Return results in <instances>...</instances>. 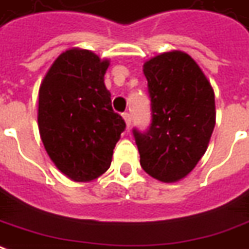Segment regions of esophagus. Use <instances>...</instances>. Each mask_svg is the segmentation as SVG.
Instances as JSON below:
<instances>
[{
	"label": "esophagus",
	"instance_id": "esophagus-1",
	"mask_svg": "<svg viewBox=\"0 0 249 249\" xmlns=\"http://www.w3.org/2000/svg\"><path fill=\"white\" fill-rule=\"evenodd\" d=\"M123 119H124V122H126V126H127V128L130 127V124H131V116H130V113L128 112L123 113Z\"/></svg>",
	"mask_w": 249,
	"mask_h": 249
}]
</instances>
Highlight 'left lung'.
I'll use <instances>...</instances> for the list:
<instances>
[{"label": "left lung", "mask_w": 249, "mask_h": 249, "mask_svg": "<svg viewBox=\"0 0 249 249\" xmlns=\"http://www.w3.org/2000/svg\"><path fill=\"white\" fill-rule=\"evenodd\" d=\"M152 101L149 131L134 130L140 163L161 182H178L204 156L215 127L214 89L193 58L181 51L144 63Z\"/></svg>", "instance_id": "1"}]
</instances>
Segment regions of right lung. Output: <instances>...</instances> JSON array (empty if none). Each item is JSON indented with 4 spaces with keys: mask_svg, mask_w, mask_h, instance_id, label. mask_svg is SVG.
Wrapping results in <instances>:
<instances>
[{
    "mask_svg": "<svg viewBox=\"0 0 249 249\" xmlns=\"http://www.w3.org/2000/svg\"><path fill=\"white\" fill-rule=\"evenodd\" d=\"M108 67V58L71 48L53 61L39 86L38 128L45 151L75 182L104 174L126 127L104 85Z\"/></svg>",
    "mask_w": 249,
    "mask_h": 249,
    "instance_id": "1",
    "label": "right lung"
}]
</instances>
